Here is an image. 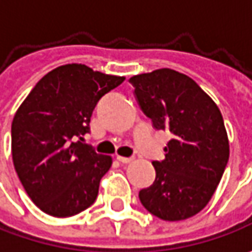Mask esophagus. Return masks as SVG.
Segmentation results:
<instances>
[{
  "label": "esophagus",
  "mask_w": 252,
  "mask_h": 252,
  "mask_svg": "<svg viewBox=\"0 0 252 252\" xmlns=\"http://www.w3.org/2000/svg\"><path fill=\"white\" fill-rule=\"evenodd\" d=\"M118 160L121 161L122 164H129V162L133 161V158L131 157H121V156H118Z\"/></svg>",
  "instance_id": "obj_1"
}]
</instances>
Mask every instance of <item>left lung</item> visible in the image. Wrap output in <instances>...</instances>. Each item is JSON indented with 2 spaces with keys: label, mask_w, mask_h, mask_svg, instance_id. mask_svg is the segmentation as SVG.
Returning <instances> with one entry per match:
<instances>
[{
  "label": "left lung",
  "mask_w": 252,
  "mask_h": 252,
  "mask_svg": "<svg viewBox=\"0 0 252 252\" xmlns=\"http://www.w3.org/2000/svg\"><path fill=\"white\" fill-rule=\"evenodd\" d=\"M130 83L153 126L171 136L165 158L153 161V185L139 192L141 205L162 220L192 218L208 205L227 165L220 109L190 77L171 68L133 75Z\"/></svg>",
  "instance_id": "left-lung-1"
}]
</instances>
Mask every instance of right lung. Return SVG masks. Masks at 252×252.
<instances>
[{
    "label": "right lung",
    "mask_w": 252,
    "mask_h": 252,
    "mask_svg": "<svg viewBox=\"0 0 252 252\" xmlns=\"http://www.w3.org/2000/svg\"><path fill=\"white\" fill-rule=\"evenodd\" d=\"M125 77L65 64L47 73L15 113L12 161L34 205L54 218L74 216L98 196L111 156L84 144L92 111Z\"/></svg>",
    "instance_id": "add662e5"
}]
</instances>
